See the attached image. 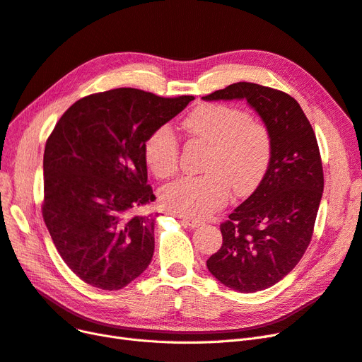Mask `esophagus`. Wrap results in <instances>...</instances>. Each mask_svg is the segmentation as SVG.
Returning <instances> with one entry per match:
<instances>
[{"instance_id":"1","label":"esophagus","mask_w":362,"mask_h":362,"mask_svg":"<svg viewBox=\"0 0 362 362\" xmlns=\"http://www.w3.org/2000/svg\"><path fill=\"white\" fill-rule=\"evenodd\" d=\"M185 226H189V228H199L203 225L202 221H194V219H183L182 221Z\"/></svg>"}]
</instances>
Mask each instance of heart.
Wrapping results in <instances>:
<instances>
[{
	"instance_id": "b5f03b06",
	"label": "heart",
	"mask_w": 362,
	"mask_h": 362,
	"mask_svg": "<svg viewBox=\"0 0 362 362\" xmlns=\"http://www.w3.org/2000/svg\"><path fill=\"white\" fill-rule=\"evenodd\" d=\"M194 137L211 144L204 176H183L160 191L163 206L180 216L202 219L223 207L231 189L237 197L255 191L269 171L273 140L270 129L245 110L225 104L197 107L183 120ZM147 167L170 177L179 167V140L170 125L155 128L143 146Z\"/></svg>"
}]
</instances>
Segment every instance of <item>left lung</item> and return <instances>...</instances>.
<instances>
[{
    "label": "left lung",
    "instance_id": "1",
    "mask_svg": "<svg viewBox=\"0 0 362 362\" xmlns=\"http://www.w3.org/2000/svg\"><path fill=\"white\" fill-rule=\"evenodd\" d=\"M203 100H246L272 134L269 171L221 223L222 246L207 259L209 272L222 285L262 291L292 272L310 245L324 192L315 131L297 100L273 88L238 82Z\"/></svg>",
    "mask_w": 362,
    "mask_h": 362
}]
</instances>
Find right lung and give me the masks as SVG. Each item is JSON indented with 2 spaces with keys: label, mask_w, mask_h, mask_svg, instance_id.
I'll use <instances>...</instances> for the list:
<instances>
[{
  "label": "right lung",
  "mask_w": 362,
  "mask_h": 362,
  "mask_svg": "<svg viewBox=\"0 0 362 362\" xmlns=\"http://www.w3.org/2000/svg\"><path fill=\"white\" fill-rule=\"evenodd\" d=\"M192 100L117 88L76 101L53 128L43 158V219L85 284L122 289L151 264L158 215H136L155 199L143 146Z\"/></svg>",
  "instance_id": "add662e5"
}]
</instances>
